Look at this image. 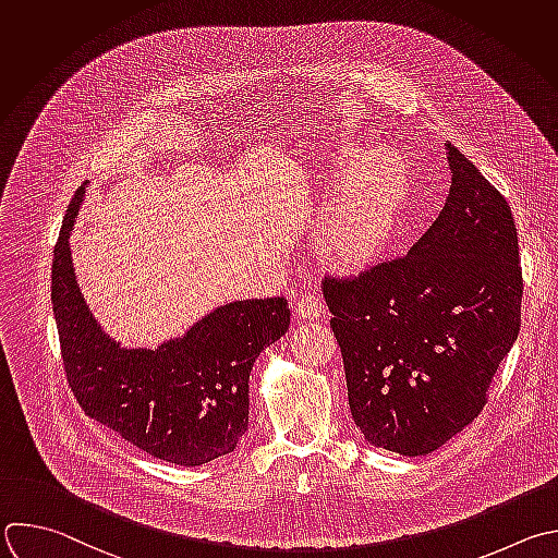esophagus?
Wrapping results in <instances>:
<instances>
[{"instance_id":"obj_1","label":"esophagus","mask_w":558,"mask_h":558,"mask_svg":"<svg viewBox=\"0 0 558 558\" xmlns=\"http://www.w3.org/2000/svg\"><path fill=\"white\" fill-rule=\"evenodd\" d=\"M322 313H324V304H322V300H319L317 295H313V293H304V295L295 302V315H298L300 319H317V317H322Z\"/></svg>"}]
</instances>
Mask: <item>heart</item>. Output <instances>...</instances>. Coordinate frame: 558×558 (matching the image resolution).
Masks as SVG:
<instances>
[{
    "label": "heart",
    "mask_w": 558,
    "mask_h": 558,
    "mask_svg": "<svg viewBox=\"0 0 558 558\" xmlns=\"http://www.w3.org/2000/svg\"><path fill=\"white\" fill-rule=\"evenodd\" d=\"M359 150L343 153L345 166ZM343 181V168L337 170ZM408 195L403 163L386 150L369 153L345 181L326 228V250L341 263H361L373 256L392 234Z\"/></svg>",
    "instance_id": "1"
}]
</instances>
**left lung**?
<instances>
[{"label": "left lung", "instance_id": "left-lung-1", "mask_svg": "<svg viewBox=\"0 0 558 558\" xmlns=\"http://www.w3.org/2000/svg\"><path fill=\"white\" fill-rule=\"evenodd\" d=\"M447 159V204L405 256L322 282L352 421L401 456H427L480 416L521 326L510 206L451 144Z\"/></svg>", "mask_w": 558, "mask_h": 558}]
</instances>
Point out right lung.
Here are the masks:
<instances>
[{
	"mask_svg": "<svg viewBox=\"0 0 558 558\" xmlns=\"http://www.w3.org/2000/svg\"><path fill=\"white\" fill-rule=\"evenodd\" d=\"M81 189L65 215L52 263V308L68 384L83 412L153 458L199 466L232 453L250 423V373L289 330L284 298L239 300L202 317L157 350L122 348L89 313L70 234Z\"/></svg>",
	"mask_w": 558,
	"mask_h": 558,
	"instance_id": "add662e5",
	"label": "right lung"
}]
</instances>
